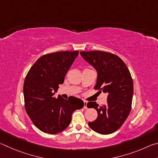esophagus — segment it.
Instances as JSON below:
<instances>
[{
	"instance_id": "obj_1",
	"label": "esophagus",
	"mask_w": 158,
	"mask_h": 158,
	"mask_svg": "<svg viewBox=\"0 0 158 158\" xmlns=\"http://www.w3.org/2000/svg\"><path fill=\"white\" fill-rule=\"evenodd\" d=\"M84 109H88V108H87V102H86V101H84Z\"/></svg>"
}]
</instances>
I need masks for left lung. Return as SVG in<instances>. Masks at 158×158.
<instances>
[{"label":"left lung","instance_id":"obj_1","mask_svg":"<svg viewBox=\"0 0 158 158\" xmlns=\"http://www.w3.org/2000/svg\"><path fill=\"white\" fill-rule=\"evenodd\" d=\"M80 54L97 71L95 89L108 94L106 105L88 102V108H94L98 114L94 121L89 123V127L101 135L113 133L124 123L131 111L134 89L129 69L121 58L113 53L91 51Z\"/></svg>","mask_w":158,"mask_h":158}]
</instances>
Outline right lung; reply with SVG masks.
Segmentation results:
<instances>
[{
  "instance_id": "obj_1",
  "label": "right lung",
  "mask_w": 158,
  "mask_h": 158,
  "mask_svg": "<svg viewBox=\"0 0 158 158\" xmlns=\"http://www.w3.org/2000/svg\"><path fill=\"white\" fill-rule=\"evenodd\" d=\"M78 54V51H74L42 56L26 77L23 96L26 113L42 132L52 135L62 132L70 123L73 112L84 107V102L73 96L68 100L53 97Z\"/></svg>"
}]
</instances>
